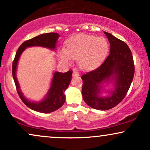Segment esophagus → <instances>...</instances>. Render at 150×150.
<instances>
[{
    "label": "esophagus",
    "mask_w": 150,
    "mask_h": 150,
    "mask_svg": "<svg viewBox=\"0 0 150 150\" xmlns=\"http://www.w3.org/2000/svg\"><path fill=\"white\" fill-rule=\"evenodd\" d=\"M80 74L78 72H76V71H73L72 73V76L73 77H75V76H79Z\"/></svg>",
    "instance_id": "1"
}]
</instances>
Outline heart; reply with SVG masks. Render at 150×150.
Returning a JSON list of instances; mask_svg holds the SVG:
<instances>
[{"label": "heart", "instance_id": "1", "mask_svg": "<svg viewBox=\"0 0 150 150\" xmlns=\"http://www.w3.org/2000/svg\"><path fill=\"white\" fill-rule=\"evenodd\" d=\"M108 49V42L104 37L79 34L69 40L65 49L58 52V58L65 64L77 58L79 67L86 70L98 65L106 56Z\"/></svg>", "mask_w": 150, "mask_h": 150}]
</instances>
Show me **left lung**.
<instances>
[{
  "instance_id": "1",
  "label": "left lung",
  "mask_w": 150,
  "mask_h": 150,
  "mask_svg": "<svg viewBox=\"0 0 150 150\" xmlns=\"http://www.w3.org/2000/svg\"><path fill=\"white\" fill-rule=\"evenodd\" d=\"M104 33L110 43V54L98 67L81 76L83 100L98 110H110L120 103L134 75L133 56L127 45L110 33ZM110 84L112 88L105 89Z\"/></svg>"
}]
</instances>
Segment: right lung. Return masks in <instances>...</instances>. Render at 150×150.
<instances>
[{
    "label": "right lung",
    "instance_id": "1",
    "mask_svg": "<svg viewBox=\"0 0 150 150\" xmlns=\"http://www.w3.org/2000/svg\"><path fill=\"white\" fill-rule=\"evenodd\" d=\"M59 37L60 35L57 33H47L26 40L19 47L13 62L12 76L19 96L28 108L41 113H50L58 110L63 105L65 102V92L70 84L72 71H68L65 73L54 71L50 88L43 98L40 100H31L26 98L21 91L16 77L17 67L21 54L27 48L31 47H41L51 50L52 51H55Z\"/></svg>",
    "mask_w": 150,
    "mask_h": 150
}]
</instances>
